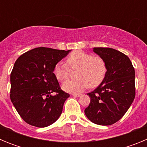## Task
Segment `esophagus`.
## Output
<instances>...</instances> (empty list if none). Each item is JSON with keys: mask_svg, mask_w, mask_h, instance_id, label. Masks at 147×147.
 I'll use <instances>...</instances> for the list:
<instances>
[{"mask_svg": "<svg viewBox=\"0 0 147 147\" xmlns=\"http://www.w3.org/2000/svg\"><path fill=\"white\" fill-rule=\"evenodd\" d=\"M72 95L74 96H76V97H81L83 96L82 93H73Z\"/></svg>", "mask_w": 147, "mask_h": 147, "instance_id": "1", "label": "esophagus"}]
</instances>
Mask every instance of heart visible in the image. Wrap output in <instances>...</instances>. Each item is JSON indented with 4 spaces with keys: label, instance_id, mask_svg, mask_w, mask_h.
I'll use <instances>...</instances> for the list:
<instances>
[{
    "label": "heart",
    "instance_id": "heart-1",
    "mask_svg": "<svg viewBox=\"0 0 147 147\" xmlns=\"http://www.w3.org/2000/svg\"><path fill=\"white\" fill-rule=\"evenodd\" d=\"M66 64L72 69L79 68L77 71L79 79L67 80L62 84V89L68 93H79L90 85L98 86L103 81L107 72L106 64L102 58L93 57L82 51H76L70 54ZM67 66L64 62H59L54 67V74L59 81L67 80L69 76V69Z\"/></svg>",
    "mask_w": 147,
    "mask_h": 147
}]
</instances>
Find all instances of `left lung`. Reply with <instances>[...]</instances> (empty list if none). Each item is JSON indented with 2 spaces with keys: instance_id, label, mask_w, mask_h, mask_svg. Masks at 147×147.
Returning a JSON list of instances; mask_svg holds the SVG:
<instances>
[{
  "instance_id": "left-lung-1",
  "label": "left lung",
  "mask_w": 147,
  "mask_h": 147,
  "mask_svg": "<svg viewBox=\"0 0 147 147\" xmlns=\"http://www.w3.org/2000/svg\"><path fill=\"white\" fill-rule=\"evenodd\" d=\"M105 61V79L91 93L90 103L85 110L87 118L98 125L107 126L120 120L135 98V69L129 57L110 48H93Z\"/></svg>"
}]
</instances>
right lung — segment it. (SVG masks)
I'll return each instance as SVG.
<instances>
[{
	"label": "right lung",
	"instance_id": "1",
	"mask_svg": "<svg viewBox=\"0 0 147 147\" xmlns=\"http://www.w3.org/2000/svg\"><path fill=\"white\" fill-rule=\"evenodd\" d=\"M71 50L40 47L22 54L10 75V98L20 117L28 124L45 127L59 118L65 100L54 74L56 65ZM55 92L57 94H51Z\"/></svg>",
	"mask_w": 147,
	"mask_h": 147
}]
</instances>
